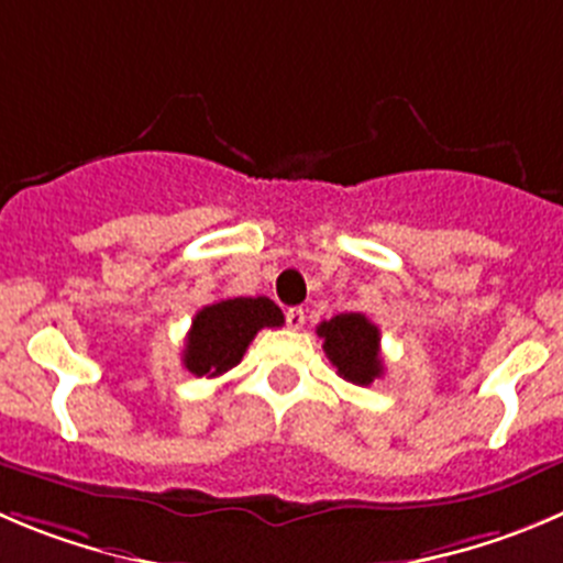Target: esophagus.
<instances>
[{
  "label": "esophagus",
  "instance_id": "esophagus-1",
  "mask_svg": "<svg viewBox=\"0 0 563 563\" xmlns=\"http://www.w3.org/2000/svg\"><path fill=\"white\" fill-rule=\"evenodd\" d=\"M285 318H287V325H290V329H301L303 320H307V314H303L301 307H290L285 312Z\"/></svg>",
  "mask_w": 563,
  "mask_h": 563
}]
</instances>
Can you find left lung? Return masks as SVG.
Wrapping results in <instances>:
<instances>
[{"instance_id": "left-lung-1", "label": "left lung", "mask_w": 563, "mask_h": 563, "mask_svg": "<svg viewBox=\"0 0 563 563\" xmlns=\"http://www.w3.org/2000/svg\"><path fill=\"white\" fill-rule=\"evenodd\" d=\"M318 336H323V351L340 378L367 387L384 376L382 331L362 312H345L323 320L318 325Z\"/></svg>"}]
</instances>
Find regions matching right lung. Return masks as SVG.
<instances>
[{"mask_svg":"<svg viewBox=\"0 0 563 563\" xmlns=\"http://www.w3.org/2000/svg\"><path fill=\"white\" fill-rule=\"evenodd\" d=\"M285 314L271 298H223L198 309L187 331L181 365L192 376L218 378L240 365L245 347L262 329H276Z\"/></svg>","mask_w":563,"mask_h":563,"instance_id":"add662e5","label":"right lung"}]
</instances>
